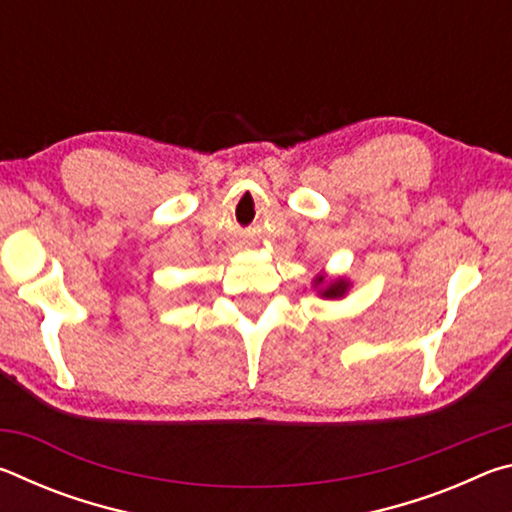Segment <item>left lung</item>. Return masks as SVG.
<instances>
[{"label": "left lung", "instance_id": "8db88e82", "mask_svg": "<svg viewBox=\"0 0 512 512\" xmlns=\"http://www.w3.org/2000/svg\"><path fill=\"white\" fill-rule=\"evenodd\" d=\"M311 287L316 289L318 298L323 300H341L348 296V291L352 289V282L348 277H329L327 273H318L314 280H311Z\"/></svg>", "mask_w": 512, "mask_h": 512}]
</instances>
